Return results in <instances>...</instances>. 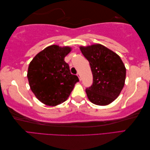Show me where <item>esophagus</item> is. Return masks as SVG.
Returning <instances> with one entry per match:
<instances>
[{
  "label": "esophagus",
  "mask_w": 150,
  "mask_h": 150,
  "mask_svg": "<svg viewBox=\"0 0 150 150\" xmlns=\"http://www.w3.org/2000/svg\"><path fill=\"white\" fill-rule=\"evenodd\" d=\"M77 77H79V80L80 81H81V75H80V73H78L77 74Z\"/></svg>",
  "instance_id": "1"
}]
</instances>
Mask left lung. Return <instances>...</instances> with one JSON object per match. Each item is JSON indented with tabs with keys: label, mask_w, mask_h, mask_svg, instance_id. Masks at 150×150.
Segmentation results:
<instances>
[{
	"label": "left lung",
	"mask_w": 150,
	"mask_h": 150,
	"mask_svg": "<svg viewBox=\"0 0 150 150\" xmlns=\"http://www.w3.org/2000/svg\"><path fill=\"white\" fill-rule=\"evenodd\" d=\"M90 62L93 84L86 90L88 99L98 106H106L119 96L125 84L126 69L120 57L100 44L79 47Z\"/></svg>",
	"instance_id": "left-lung-1"
}]
</instances>
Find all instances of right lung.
Segmentation results:
<instances>
[{
    "instance_id": "right-lung-1",
    "label": "right lung",
    "mask_w": 150,
    "mask_h": 150,
    "mask_svg": "<svg viewBox=\"0 0 150 150\" xmlns=\"http://www.w3.org/2000/svg\"><path fill=\"white\" fill-rule=\"evenodd\" d=\"M72 47L53 44L35 56L28 69L27 77L31 90L41 103L55 106L65 102L75 84L77 76L71 74L65 57Z\"/></svg>"
}]
</instances>
